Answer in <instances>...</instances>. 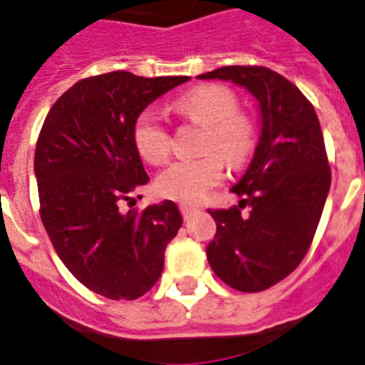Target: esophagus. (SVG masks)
Returning <instances> with one entry per match:
<instances>
[{
  "label": "esophagus",
  "instance_id": "obj_1",
  "mask_svg": "<svg viewBox=\"0 0 365 365\" xmlns=\"http://www.w3.org/2000/svg\"><path fill=\"white\" fill-rule=\"evenodd\" d=\"M180 211H182L183 219H191V217L198 211V207L197 206H189V204H182V206H180Z\"/></svg>",
  "mask_w": 365,
  "mask_h": 365
}]
</instances>
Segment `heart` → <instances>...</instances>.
<instances>
[{"label":"heart","instance_id":"obj_1","mask_svg":"<svg viewBox=\"0 0 365 365\" xmlns=\"http://www.w3.org/2000/svg\"><path fill=\"white\" fill-rule=\"evenodd\" d=\"M187 120L206 125L202 152L195 159H178L155 178L159 197L178 202L200 200L225 176V162L241 167L256 146V128L250 116L240 113L235 94L222 85L198 87L176 102ZM133 143L140 158L152 165L165 161L170 152V133L154 109H145L133 124ZM217 154L215 155V152Z\"/></svg>","mask_w":365,"mask_h":365}]
</instances>
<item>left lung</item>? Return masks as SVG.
Returning a JSON list of instances; mask_svg holds the SVG:
<instances>
[{"label": "left lung", "instance_id": "1", "mask_svg": "<svg viewBox=\"0 0 365 365\" xmlns=\"http://www.w3.org/2000/svg\"><path fill=\"white\" fill-rule=\"evenodd\" d=\"M198 78L241 85L259 103L262 135L232 187L241 200L207 210L217 234L206 254L230 287L263 292L295 271L319 225L332 178L319 118L297 85L265 66H222Z\"/></svg>", "mask_w": 365, "mask_h": 365}]
</instances>
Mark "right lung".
<instances>
[{
    "instance_id": "obj_1",
    "label": "right lung",
    "mask_w": 365,
    "mask_h": 365,
    "mask_svg": "<svg viewBox=\"0 0 365 365\" xmlns=\"http://www.w3.org/2000/svg\"><path fill=\"white\" fill-rule=\"evenodd\" d=\"M187 79L122 70L81 79L53 103L36 140L41 219L55 252L85 287L113 301L152 289L183 222L173 200L131 210L133 192L150 180L133 124Z\"/></svg>"
}]
</instances>
